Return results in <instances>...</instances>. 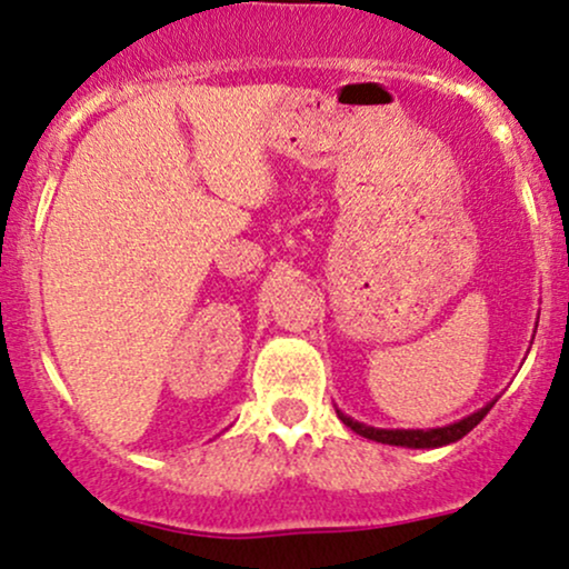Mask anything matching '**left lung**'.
<instances>
[{
    "label": "left lung",
    "instance_id": "obj_1",
    "mask_svg": "<svg viewBox=\"0 0 569 569\" xmlns=\"http://www.w3.org/2000/svg\"><path fill=\"white\" fill-rule=\"evenodd\" d=\"M496 400H498V397H496ZM496 400H490L488 406L475 410V413L463 416L461 421L445 423V427H432V429H379V427H368V423L355 421L352 416H347L345 410H339V408H337V416L347 423V427L352 429L355 435L366 437V440H373V442H381V445H397V448L429 450V448H442V445L458 442L461 437H467L471 429H475L477 423H480L485 416H488V410L496 406Z\"/></svg>",
    "mask_w": 569,
    "mask_h": 569
}]
</instances>
